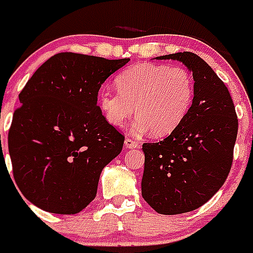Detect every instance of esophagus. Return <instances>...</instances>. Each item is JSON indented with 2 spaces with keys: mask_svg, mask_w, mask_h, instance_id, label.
Instances as JSON below:
<instances>
[{
  "mask_svg": "<svg viewBox=\"0 0 253 253\" xmlns=\"http://www.w3.org/2000/svg\"><path fill=\"white\" fill-rule=\"evenodd\" d=\"M125 147H126V148H139L140 144L137 142V140L126 138V139H125Z\"/></svg>",
  "mask_w": 253,
  "mask_h": 253,
  "instance_id": "obj_1",
  "label": "esophagus"
}]
</instances>
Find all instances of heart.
<instances>
[{
    "label": "heart",
    "instance_id": "1",
    "mask_svg": "<svg viewBox=\"0 0 253 253\" xmlns=\"http://www.w3.org/2000/svg\"><path fill=\"white\" fill-rule=\"evenodd\" d=\"M118 92L101 88L100 109L114 126H122L134 113V129H151L156 137L172 133L189 113L195 95L191 73L182 67L142 63L129 67L115 80Z\"/></svg>",
    "mask_w": 253,
    "mask_h": 253
}]
</instances>
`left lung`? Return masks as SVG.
Returning <instances> with one entry per match:
<instances>
[{"mask_svg": "<svg viewBox=\"0 0 253 253\" xmlns=\"http://www.w3.org/2000/svg\"><path fill=\"white\" fill-rule=\"evenodd\" d=\"M193 72L195 95L180 125L169 137L144 143L142 196L157 213H187L211 199L233 162L238 119L231 93L204 59L191 51L162 55Z\"/></svg>", "mask_w": 253, "mask_h": 253, "instance_id": "8db88e82", "label": "left lung"}]
</instances>
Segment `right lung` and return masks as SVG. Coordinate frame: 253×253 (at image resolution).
I'll return each mask as SVG.
<instances>
[{
    "mask_svg": "<svg viewBox=\"0 0 253 253\" xmlns=\"http://www.w3.org/2000/svg\"><path fill=\"white\" fill-rule=\"evenodd\" d=\"M129 62L78 53L49 58L22 88L8 130L15 182L40 209L76 214L95 199L124 135L97 105L101 84Z\"/></svg>",
    "mask_w": 253,
    "mask_h": 253,
    "instance_id": "1",
    "label": "right lung"
}]
</instances>
